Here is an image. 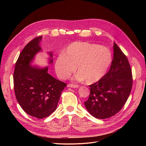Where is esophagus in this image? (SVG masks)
<instances>
[{"instance_id":"1","label":"esophagus","mask_w":146,"mask_h":146,"mask_svg":"<svg viewBox=\"0 0 146 146\" xmlns=\"http://www.w3.org/2000/svg\"><path fill=\"white\" fill-rule=\"evenodd\" d=\"M68 87H70V88H78V85H74V84H68L67 85Z\"/></svg>"}]
</instances>
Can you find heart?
I'll use <instances>...</instances> for the list:
<instances>
[{
  "mask_svg": "<svg viewBox=\"0 0 146 146\" xmlns=\"http://www.w3.org/2000/svg\"><path fill=\"white\" fill-rule=\"evenodd\" d=\"M112 61V54L108 48L96 44L76 42L70 44L55 62V71L61 79L68 78L76 71L77 81L92 84L107 74Z\"/></svg>",
  "mask_w": 146,
  "mask_h": 146,
  "instance_id": "b5f03b06",
  "label": "heart"
}]
</instances>
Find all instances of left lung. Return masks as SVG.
<instances>
[{
  "label": "left lung",
  "mask_w": 146,
  "mask_h": 146,
  "mask_svg": "<svg viewBox=\"0 0 146 146\" xmlns=\"http://www.w3.org/2000/svg\"><path fill=\"white\" fill-rule=\"evenodd\" d=\"M113 49L109 71L99 81L90 85L89 98L85 102L88 111L98 119L110 117L120 111L129 98L133 85L127 56L115 42Z\"/></svg>",
  "instance_id": "1"
}]
</instances>
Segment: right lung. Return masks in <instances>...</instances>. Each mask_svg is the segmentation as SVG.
Listing matches in <instances>:
<instances>
[{
  "instance_id": "right-lung-1",
  "label": "right lung",
  "mask_w": 146,
  "mask_h": 146,
  "mask_svg": "<svg viewBox=\"0 0 146 146\" xmlns=\"http://www.w3.org/2000/svg\"><path fill=\"white\" fill-rule=\"evenodd\" d=\"M42 36L30 41L22 50L13 74L16 99L24 111L38 119L47 117L55 111L61 92L66 84L48 73V67L31 65L37 53L41 51ZM49 63H52V54Z\"/></svg>"
}]
</instances>
